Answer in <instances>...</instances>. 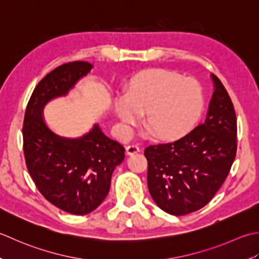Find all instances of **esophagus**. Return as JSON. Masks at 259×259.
<instances>
[{
    "label": "esophagus",
    "mask_w": 259,
    "mask_h": 259,
    "mask_svg": "<svg viewBox=\"0 0 259 259\" xmlns=\"http://www.w3.org/2000/svg\"><path fill=\"white\" fill-rule=\"evenodd\" d=\"M137 152H140V147L137 146V145H128V146H126V153H127L128 155L136 154Z\"/></svg>",
    "instance_id": "1"
}]
</instances>
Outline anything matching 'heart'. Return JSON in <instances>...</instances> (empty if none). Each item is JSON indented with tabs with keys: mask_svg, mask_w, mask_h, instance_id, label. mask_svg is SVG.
<instances>
[{
	"mask_svg": "<svg viewBox=\"0 0 259 259\" xmlns=\"http://www.w3.org/2000/svg\"><path fill=\"white\" fill-rule=\"evenodd\" d=\"M203 88L193 78L171 70H151L132 79L116 112L126 127L145 114V127L156 137L178 139L191 131L204 109Z\"/></svg>",
	"mask_w": 259,
	"mask_h": 259,
	"instance_id": "obj_1",
	"label": "heart"
}]
</instances>
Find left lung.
<instances>
[{
    "label": "left lung",
    "mask_w": 259,
    "mask_h": 259,
    "mask_svg": "<svg viewBox=\"0 0 259 259\" xmlns=\"http://www.w3.org/2000/svg\"><path fill=\"white\" fill-rule=\"evenodd\" d=\"M202 124L172 143L146 147L147 187L155 203L173 215L204 207L223 186L237 152L234 104L220 79Z\"/></svg>",
    "instance_id": "left-lung-1"
}]
</instances>
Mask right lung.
Returning a JSON list of instances; mask_svg holds the SVG:
<instances>
[{
	"instance_id": "add662e5",
	"label": "right lung",
	"mask_w": 259,
	"mask_h": 259,
	"mask_svg": "<svg viewBox=\"0 0 259 259\" xmlns=\"http://www.w3.org/2000/svg\"><path fill=\"white\" fill-rule=\"evenodd\" d=\"M92 69L86 61L67 62L42 78L26 105L23 119L25 164L36 189L57 208L87 214L104 201L125 149L96 125L81 139H63L47 127L41 110Z\"/></svg>"
}]
</instances>
